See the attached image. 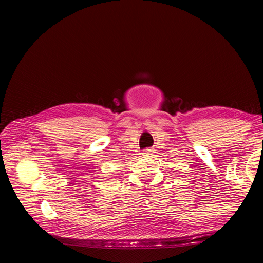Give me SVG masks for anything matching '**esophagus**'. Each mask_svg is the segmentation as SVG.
Segmentation results:
<instances>
[{
	"instance_id": "esophagus-1",
	"label": "esophagus",
	"mask_w": 263,
	"mask_h": 263,
	"mask_svg": "<svg viewBox=\"0 0 263 263\" xmlns=\"http://www.w3.org/2000/svg\"><path fill=\"white\" fill-rule=\"evenodd\" d=\"M152 154H153V149H151V148H146V149H144V151H143V156L149 157Z\"/></svg>"
}]
</instances>
